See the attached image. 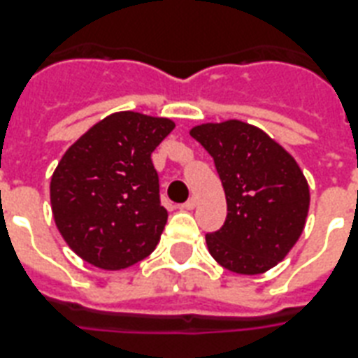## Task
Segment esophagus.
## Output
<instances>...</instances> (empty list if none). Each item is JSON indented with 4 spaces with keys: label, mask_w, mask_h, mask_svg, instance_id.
Wrapping results in <instances>:
<instances>
[{
    "label": "esophagus",
    "mask_w": 358,
    "mask_h": 358,
    "mask_svg": "<svg viewBox=\"0 0 358 358\" xmlns=\"http://www.w3.org/2000/svg\"><path fill=\"white\" fill-rule=\"evenodd\" d=\"M196 206V199L195 196H191L189 201H185L184 204H182V208H184V210H193V208Z\"/></svg>",
    "instance_id": "1"
}]
</instances>
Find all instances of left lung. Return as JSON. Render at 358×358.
<instances>
[{"mask_svg": "<svg viewBox=\"0 0 358 358\" xmlns=\"http://www.w3.org/2000/svg\"><path fill=\"white\" fill-rule=\"evenodd\" d=\"M191 137L213 157L227 196L223 227L206 234L210 255L239 275H260L288 255L305 229L310 191L282 146L241 120L201 124Z\"/></svg>", "mask_w": 358, "mask_h": 358, "instance_id": "1", "label": "left lung"}]
</instances>
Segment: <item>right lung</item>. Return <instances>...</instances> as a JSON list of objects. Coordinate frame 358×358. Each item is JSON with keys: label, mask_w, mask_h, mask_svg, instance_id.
I'll list each match as a JSON object with an SVG mask.
<instances>
[{"label": "right lung", "mask_w": 358, "mask_h": 358, "mask_svg": "<svg viewBox=\"0 0 358 358\" xmlns=\"http://www.w3.org/2000/svg\"><path fill=\"white\" fill-rule=\"evenodd\" d=\"M173 129V120L120 111L64 152L50 199L59 232L76 255L117 271L156 249L169 213L150 156Z\"/></svg>", "instance_id": "right-lung-1"}]
</instances>
